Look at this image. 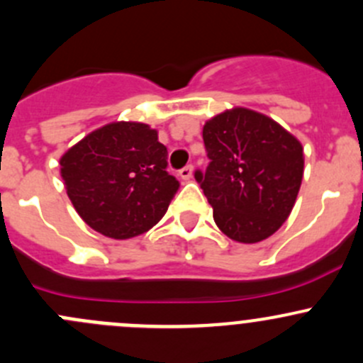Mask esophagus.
Returning a JSON list of instances; mask_svg holds the SVG:
<instances>
[{"label": "esophagus", "mask_w": 363, "mask_h": 363, "mask_svg": "<svg viewBox=\"0 0 363 363\" xmlns=\"http://www.w3.org/2000/svg\"><path fill=\"white\" fill-rule=\"evenodd\" d=\"M193 170H195V168H193V164H188V167L182 168V170L179 172V174H181V177L184 179V181H189V179L193 177Z\"/></svg>", "instance_id": "34e87169"}]
</instances>
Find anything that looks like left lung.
I'll return each mask as SVG.
<instances>
[{
    "label": "left lung",
    "mask_w": 363,
    "mask_h": 363,
    "mask_svg": "<svg viewBox=\"0 0 363 363\" xmlns=\"http://www.w3.org/2000/svg\"><path fill=\"white\" fill-rule=\"evenodd\" d=\"M211 160L196 172L214 221L228 239L256 244L291 214L303 175L300 140L272 117L233 107L203 124Z\"/></svg>",
    "instance_id": "obj_1"
}]
</instances>
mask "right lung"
I'll return each mask as SVG.
<instances>
[{"label": "right lung", "instance_id": "add662e5", "mask_svg": "<svg viewBox=\"0 0 363 363\" xmlns=\"http://www.w3.org/2000/svg\"><path fill=\"white\" fill-rule=\"evenodd\" d=\"M158 130L113 121L87 133L61 156V177L77 214L111 239L149 232L167 212L179 181L167 172Z\"/></svg>", "mask_w": 363, "mask_h": 363}]
</instances>
